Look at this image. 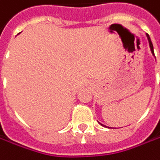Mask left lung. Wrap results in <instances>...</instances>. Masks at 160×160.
I'll return each instance as SVG.
<instances>
[{"label": "left lung", "instance_id": "8db88e82", "mask_svg": "<svg viewBox=\"0 0 160 160\" xmlns=\"http://www.w3.org/2000/svg\"><path fill=\"white\" fill-rule=\"evenodd\" d=\"M147 37H148V43H149V47H150V49H151V52L152 54L154 55V49H153V45H152V42H151V40H150V38L148 36V34H147Z\"/></svg>", "mask_w": 160, "mask_h": 160}]
</instances>
